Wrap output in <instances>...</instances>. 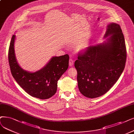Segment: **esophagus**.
Wrapping results in <instances>:
<instances>
[{
    "label": "esophagus",
    "instance_id": "34e87169",
    "mask_svg": "<svg viewBox=\"0 0 134 134\" xmlns=\"http://www.w3.org/2000/svg\"><path fill=\"white\" fill-rule=\"evenodd\" d=\"M74 61L72 60V59H70L69 60V65H70V66H72L73 64H74Z\"/></svg>",
    "mask_w": 134,
    "mask_h": 134
}]
</instances>
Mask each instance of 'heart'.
Masks as SVG:
<instances>
[{
	"instance_id": "obj_1",
	"label": "heart",
	"mask_w": 134,
	"mask_h": 134,
	"mask_svg": "<svg viewBox=\"0 0 134 134\" xmlns=\"http://www.w3.org/2000/svg\"><path fill=\"white\" fill-rule=\"evenodd\" d=\"M89 47V43L87 41H85L80 44L78 47L77 50L78 52H83L86 50Z\"/></svg>"
}]
</instances>
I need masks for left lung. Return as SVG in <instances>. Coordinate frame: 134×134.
I'll return each mask as SVG.
<instances>
[{"label":"left lung","mask_w":134,"mask_h":134,"mask_svg":"<svg viewBox=\"0 0 134 134\" xmlns=\"http://www.w3.org/2000/svg\"><path fill=\"white\" fill-rule=\"evenodd\" d=\"M104 38L105 41L90 46L79 54L75 62L79 91L88 98L98 97L107 92L125 68L126 46L120 26L108 24Z\"/></svg>","instance_id":"1"}]
</instances>
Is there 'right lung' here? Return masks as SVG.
Returning a JSON list of instances; mask_svg holds the SVG:
<instances>
[{"label": "right lung", "instance_id": "1", "mask_svg": "<svg viewBox=\"0 0 134 134\" xmlns=\"http://www.w3.org/2000/svg\"><path fill=\"white\" fill-rule=\"evenodd\" d=\"M16 36L10 41L8 59L10 70L16 81L26 92L41 99L49 98L57 90V82L69 66V57L65 54L53 57L49 62L40 70L29 72L21 68L16 58L14 43Z\"/></svg>", "mask_w": 134, "mask_h": 134}]
</instances>
